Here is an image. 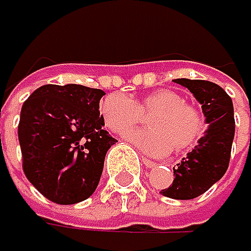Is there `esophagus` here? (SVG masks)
Masks as SVG:
<instances>
[{
  "instance_id": "esophagus-1",
  "label": "esophagus",
  "mask_w": 251,
  "mask_h": 251,
  "mask_svg": "<svg viewBox=\"0 0 251 251\" xmlns=\"http://www.w3.org/2000/svg\"><path fill=\"white\" fill-rule=\"evenodd\" d=\"M142 163L146 166V167H155L156 164L153 163V161H151V160H148V158H145V156H142Z\"/></svg>"
}]
</instances>
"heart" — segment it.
Segmentation results:
<instances>
[{
    "mask_svg": "<svg viewBox=\"0 0 251 251\" xmlns=\"http://www.w3.org/2000/svg\"><path fill=\"white\" fill-rule=\"evenodd\" d=\"M100 114L106 127L123 134L148 120V130L131 131L127 139L142 152L152 156H164L175 151L182 152L194 148L207 130L204 114L175 90H156L131 100L118 93L108 95Z\"/></svg>",
    "mask_w": 251,
    "mask_h": 251,
    "instance_id": "obj_1",
    "label": "heart"
}]
</instances>
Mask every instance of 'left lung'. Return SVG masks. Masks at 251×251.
I'll use <instances>...</instances> for the list:
<instances>
[{
	"mask_svg": "<svg viewBox=\"0 0 251 251\" xmlns=\"http://www.w3.org/2000/svg\"><path fill=\"white\" fill-rule=\"evenodd\" d=\"M201 103L208 128L198 145L173 169V183L163 195L175 200H192L208 191L229 166L235 133L234 105L228 93L211 81L177 78Z\"/></svg>",
	"mask_w": 251,
	"mask_h": 251,
	"instance_id": "8db88e82",
	"label": "left lung"
}]
</instances>
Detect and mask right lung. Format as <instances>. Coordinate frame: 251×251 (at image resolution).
Segmentation results:
<instances>
[{
    "instance_id": "add662e5",
    "label": "right lung",
    "mask_w": 251,
    "mask_h": 251,
    "mask_svg": "<svg viewBox=\"0 0 251 251\" xmlns=\"http://www.w3.org/2000/svg\"><path fill=\"white\" fill-rule=\"evenodd\" d=\"M105 91L46 84L30 95L17 127L25 176L47 200L68 205L96 191L105 155L117 142L99 111Z\"/></svg>"
}]
</instances>
